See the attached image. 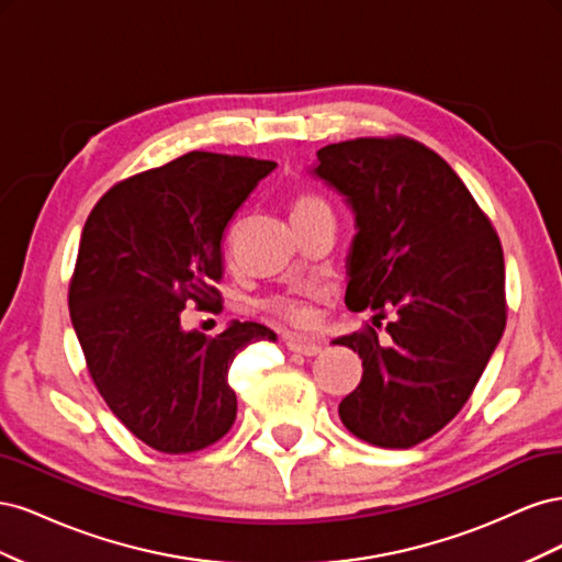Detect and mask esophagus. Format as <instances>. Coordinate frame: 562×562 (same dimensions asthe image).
Segmentation results:
<instances>
[{"instance_id": "esophagus-1", "label": "esophagus", "mask_w": 562, "mask_h": 562, "mask_svg": "<svg viewBox=\"0 0 562 562\" xmlns=\"http://www.w3.org/2000/svg\"><path fill=\"white\" fill-rule=\"evenodd\" d=\"M285 347L295 353H302V356H316L321 351L318 342H314V339H310V337H302V335H285Z\"/></svg>"}]
</instances>
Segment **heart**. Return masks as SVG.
<instances>
[{
    "label": "heart",
    "instance_id": "heart-1",
    "mask_svg": "<svg viewBox=\"0 0 562 562\" xmlns=\"http://www.w3.org/2000/svg\"><path fill=\"white\" fill-rule=\"evenodd\" d=\"M323 206H326V203H323L318 196L302 194L293 203V215L310 213ZM262 310H267L271 316H277L281 321H291V323H304L312 316L307 293H277L262 302Z\"/></svg>",
    "mask_w": 562,
    "mask_h": 562
}]
</instances>
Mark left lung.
Instances as JSON below:
<instances>
[{
    "mask_svg": "<svg viewBox=\"0 0 562 562\" xmlns=\"http://www.w3.org/2000/svg\"><path fill=\"white\" fill-rule=\"evenodd\" d=\"M316 157L312 173L345 196L356 223L345 302L375 314L335 339L363 359L339 419L366 443L413 448L462 411L499 345L502 244L448 161L417 140L356 138ZM389 313L380 344L374 328Z\"/></svg>",
    "mask_w": 562,
    "mask_h": 562,
    "instance_id": "left-lung-1",
    "label": "left lung"
}]
</instances>
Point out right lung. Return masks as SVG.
Masks as SVG:
<instances>
[{
	"instance_id": "right-lung-1",
	"label": "right lung",
	"mask_w": 562,
	"mask_h": 562,
	"mask_svg": "<svg viewBox=\"0 0 562 562\" xmlns=\"http://www.w3.org/2000/svg\"><path fill=\"white\" fill-rule=\"evenodd\" d=\"M274 161L190 151L114 184L81 232L70 316L91 378L110 411L143 443L196 452L236 419L227 372L250 342L277 333L232 321L215 337L184 330L194 300L215 307L223 234Z\"/></svg>"
}]
</instances>
